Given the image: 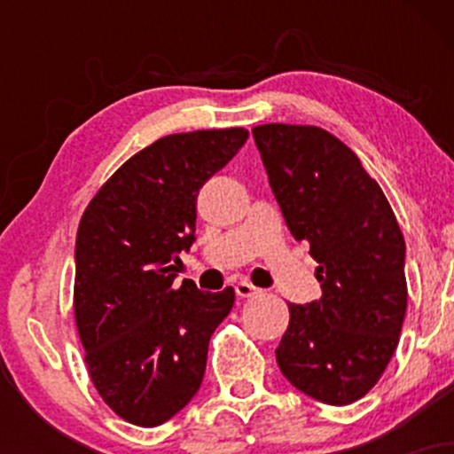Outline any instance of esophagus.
Wrapping results in <instances>:
<instances>
[{"label": "esophagus", "instance_id": "34e87169", "mask_svg": "<svg viewBox=\"0 0 454 454\" xmlns=\"http://www.w3.org/2000/svg\"><path fill=\"white\" fill-rule=\"evenodd\" d=\"M234 290H237V294L241 296V299H252V296L262 293V290L256 288L254 284H249V281H239V284L234 286Z\"/></svg>", "mask_w": 454, "mask_h": 454}]
</instances>
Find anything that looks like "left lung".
I'll return each mask as SVG.
<instances>
[{
    "label": "left lung",
    "mask_w": 454,
    "mask_h": 454,
    "mask_svg": "<svg viewBox=\"0 0 454 454\" xmlns=\"http://www.w3.org/2000/svg\"><path fill=\"white\" fill-rule=\"evenodd\" d=\"M290 232L309 241L322 296L290 303L275 350L286 380L322 403L364 397L393 358L408 307L405 241L378 181L316 126L252 129Z\"/></svg>",
    "instance_id": "left-lung-1"
}]
</instances>
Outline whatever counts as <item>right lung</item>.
<instances>
[{"label":"right lung","instance_id":"add662e5","mask_svg":"<svg viewBox=\"0 0 454 454\" xmlns=\"http://www.w3.org/2000/svg\"><path fill=\"white\" fill-rule=\"evenodd\" d=\"M243 128L170 134L100 187L76 232L74 317L93 387L114 414L158 427L190 403L234 290L202 293L179 254L196 241L200 187L231 161Z\"/></svg>","mask_w":454,"mask_h":454}]
</instances>
